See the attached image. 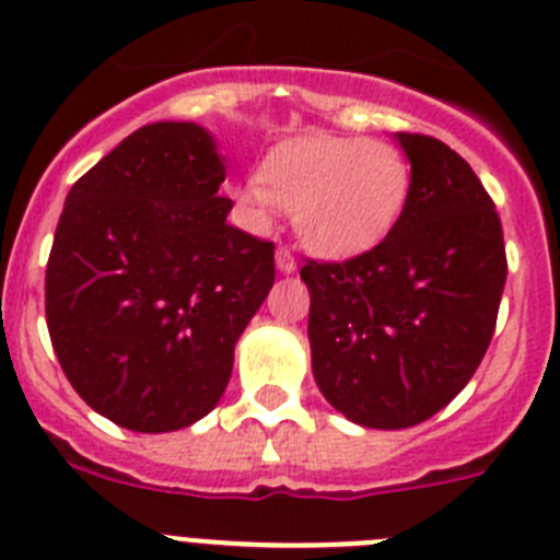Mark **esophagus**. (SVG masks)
<instances>
[{"instance_id":"esophagus-1","label":"esophagus","mask_w":560,"mask_h":560,"mask_svg":"<svg viewBox=\"0 0 560 560\" xmlns=\"http://www.w3.org/2000/svg\"><path fill=\"white\" fill-rule=\"evenodd\" d=\"M277 269L283 271V275H291V271L296 269V260H294V252L289 249V246H277Z\"/></svg>"}]
</instances>
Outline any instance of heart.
Segmentation results:
<instances>
[{
	"label": "heart",
	"mask_w": 560,
	"mask_h": 560,
	"mask_svg": "<svg viewBox=\"0 0 560 560\" xmlns=\"http://www.w3.org/2000/svg\"><path fill=\"white\" fill-rule=\"evenodd\" d=\"M412 187V171L389 142L305 133L266 153L260 182L241 190L257 226L277 207L294 212V230L314 255L350 260L368 255L395 230Z\"/></svg>",
	"instance_id": "b5f03b06"
}]
</instances>
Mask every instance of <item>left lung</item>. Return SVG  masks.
I'll return each mask as SVG.
<instances>
[{
    "mask_svg": "<svg viewBox=\"0 0 560 560\" xmlns=\"http://www.w3.org/2000/svg\"><path fill=\"white\" fill-rule=\"evenodd\" d=\"M412 187L368 255L305 260L316 387L359 427L407 429L452 404L497 328L508 257L502 221L446 142L398 131Z\"/></svg>",
    "mask_w": 560,
    "mask_h": 560,
    "instance_id": "1",
    "label": "left lung"
}]
</instances>
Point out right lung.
Masks as SVG:
<instances>
[{"mask_svg": "<svg viewBox=\"0 0 560 560\" xmlns=\"http://www.w3.org/2000/svg\"><path fill=\"white\" fill-rule=\"evenodd\" d=\"M224 179L210 131L151 122L69 190L44 283L49 339L75 393L117 427L205 418L275 285V244L226 221Z\"/></svg>", "mask_w": 560, "mask_h": 560, "instance_id": "obj_1", "label": "right lung"}]
</instances>
